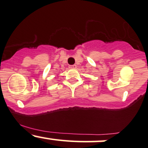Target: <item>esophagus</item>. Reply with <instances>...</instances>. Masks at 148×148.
<instances>
[{
  "mask_svg": "<svg viewBox=\"0 0 148 148\" xmlns=\"http://www.w3.org/2000/svg\"><path fill=\"white\" fill-rule=\"evenodd\" d=\"M69 68H70V69H75V68H77V66H76L75 64H74V65H71L69 66Z\"/></svg>",
  "mask_w": 148,
  "mask_h": 148,
  "instance_id": "obj_1",
  "label": "esophagus"
}]
</instances>
